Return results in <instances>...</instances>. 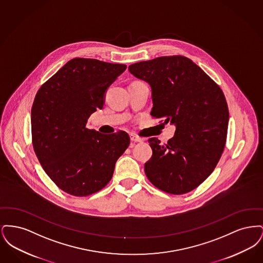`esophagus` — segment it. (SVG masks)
<instances>
[{"label": "esophagus", "mask_w": 263, "mask_h": 263, "mask_svg": "<svg viewBox=\"0 0 263 263\" xmlns=\"http://www.w3.org/2000/svg\"><path fill=\"white\" fill-rule=\"evenodd\" d=\"M130 139H131V141H132L133 143H140V142H143V141H144L143 138L139 137V136L135 135V134H131V135H130Z\"/></svg>", "instance_id": "obj_1"}]
</instances>
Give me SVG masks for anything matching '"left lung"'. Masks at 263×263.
<instances>
[{
  "instance_id": "1",
  "label": "left lung",
  "mask_w": 263,
  "mask_h": 263,
  "mask_svg": "<svg viewBox=\"0 0 263 263\" xmlns=\"http://www.w3.org/2000/svg\"><path fill=\"white\" fill-rule=\"evenodd\" d=\"M129 72L150 84L154 118L176 126L166 144L148 141L153 150L145 174L155 186L179 195L198 187L212 174L225 148L229 108L220 87L184 56L135 63Z\"/></svg>"
}]
</instances>
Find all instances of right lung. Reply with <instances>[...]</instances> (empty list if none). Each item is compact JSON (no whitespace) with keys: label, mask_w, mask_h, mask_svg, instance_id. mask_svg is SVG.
Instances as JSON below:
<instances>
[{"label":"right lung","mask_w":263,"mask_h":263,"mask_svg":"<svg viewBox=\"0 0 263 263\" xmlns=\"http://www.w3.org/2000/svg\"><path fill=\"white\" fill-rule=\"evenodd\" d=\"M124 64L75 58L46 81L31 107L33 150L51 180L68 194L88 196L111 179L130 144L125 131L105 135L87 128Z\"/></svg>","instance_id":"add662e5"}]
</instances>
